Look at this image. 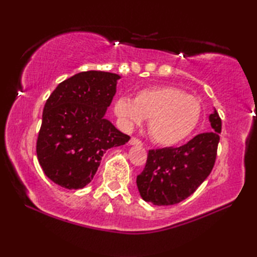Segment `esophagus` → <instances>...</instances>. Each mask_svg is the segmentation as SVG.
I'll return each instance as SVG.
<instances>
[{
  "instance_id": "34e87169",
  "label": "esophagus",
  "mask_w": 257,
  "mask_h": 257,
  "mask_svg": "<svg viewBox=\"0 0 257 257\" xmlns=\"http://www.w3.org/2000/svg\"><path fill=\"white\" fill-rule=\"evenodd\" d=\"M130 145H138V146H142L143 145V142L141 141V139H138L136 137H133L132 139H130Z\"/></svg>"
}]
</instances>
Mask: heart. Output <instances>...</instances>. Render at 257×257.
Returning a JSON list of instances; mask_svg holds the SVG:
<instances>
[{
  "label": "heart",
  "mask_w": 257,
  "mask_h": 257,
  "mask_svg": "<svg viewBox=\"0 0 257 257\" xmlns=\"http://www.w3.org/2000/svg\"><path fill=\"white\" fill-rule=\"evenodd\" d=\"M114 112L125 127L149 121V133L161 145L178 144L190 135L202 114L197 97L176 87H152L138 92L135 99L120 97Z\"/></svg>",
  "instance_id": "obj_1"
}]
</instances>
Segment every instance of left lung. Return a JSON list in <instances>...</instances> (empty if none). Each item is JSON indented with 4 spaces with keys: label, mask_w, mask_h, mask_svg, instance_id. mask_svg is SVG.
Returning <instances> with one entry per match:
<instances>
[{
    "label": "left lung",
    "mask_w": 257,
    "mask_h": 257,
    "mask_svg": "<svg viewBox=\"0 0 257 257\" xmlns=\"http://www.w3.org/2000/svg\"><path fill=\"white\" fill-rule=\"evenodd\" d=\"M212 132L199 134L180 147L150 150L144 170L137 176L139 194L154 205H173L194 194L214 167L222 121L210 115Z\"/></svg>",
    "instance_id": "8db88e82"
}]
</instances>
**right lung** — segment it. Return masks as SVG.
<instances>
[{
	"instance_id": "right-lung-1",
	"label": "right lung",
	"mask_w": 257,
	"mask_h": 257,
	"mask_svg": "<svg viewBox=\"0 0 257 257\" xmlns=\"http://www.w3.org/2000/svg\"><path fill=\"white\" fill-rule=\"evenodd\" d=\"M119 76L82 71L59 84L45 103L36 153L54 184L80 189L93 180L102 156L130 137L104 118Z\"/></svg>"
}]
</instances>
